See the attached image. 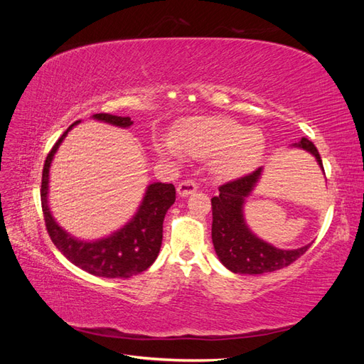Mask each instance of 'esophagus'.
Listing matches in <instances>:
<instances>
[{
	"label": "esophagus",
	"instance_id": "34e87169",
	"mask_svg": "<svg viewBox=\"0 0 364 364\" xmlns=\"http://www.w3.org/2000/svg\"><path fill=\"white\" fill-rule=\"evenodd\" d=\"M196 190H197V183L194 181H183L178 185V194L181 197L190 196V194L196 193Z\"/></svg>",
	"mask_w": 364,
	"mask_h": 364
}]
</instances>
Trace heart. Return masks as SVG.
Wrapping results in <instances>:
<instances>
[{
  "label": "heart",
  "instance_id": "1",
  "mask_svg": "<svg viewBox=\"0 0 364 364\" xmlns=\"http://www.w3.org/2000/svg\"><path fill=\"white\" fill-rule=\"evenodd\" d=\"M153 150L162 159H179L185 153L196 159H211L220 178H238L262 159L266 138L257 129L228 117H199L185 121L171 138H156Z\"/></svg>",
  "mask_w": 364,
  "mask_h": 364
}]
</instances>
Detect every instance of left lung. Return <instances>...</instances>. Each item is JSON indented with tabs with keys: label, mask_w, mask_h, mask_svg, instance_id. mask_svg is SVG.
<instances>
[{
	"label": "left lung",
	"mask_w": 364,
	"mask_h": 364,
	"mask_svg": "<svg viewBox=\"0 0 364 364\" xmlns=\"http://www.w3.org/2000/svg\"><path fill=\"white\" fill-rule=\"evenodd\" d=\"M293 147L310 151L323 171V164L313 142L302 138ZM262 173L257 168L243 178L218 186L220 194L213 197V243L218 259L234 273L261 274L290 266L310 249L306 245L299 249L284 250L258 238L247 228L243 215L246 197L255 188Z\"/></svg>",
	"instance_id": "left-lung-1"
}]
</instances>
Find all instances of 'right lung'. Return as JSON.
Wrapping results in <instances>:
<instances>
[{"instance_id":"obj_1","label":"right lung","mask_w":364,"mask_h":364,"mask_svg":"<svg viewBox=\"0 0 364 364\" xmlns=\"http://www.w3.org/2000/svg\"><path fill=\"white\" fill-rule=\"evenodd\" d=\"M92 118L124 129L134 124V121L129 117H117L111 114H95ZM79 123L80 121H75L63 132V135L53 146L46 164H43L41 202L48 235L54 246L74 266L80 267L82 270L103 278H130L147 270L158 258L162 245L164 218L168 208L176 200L174 185L162 182L150 183L136 214L123 228L109 237L95 241H83L73 237L67 230L62 229L51 215L48 206V183L54 153L58 151L60 142L68 135V132Z\"/></svg>"}]
</instances>
